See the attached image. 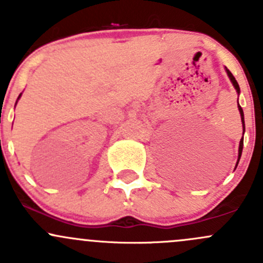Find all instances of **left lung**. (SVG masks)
Instances as JSON below:
<instances>
[{
	"label": "left lung",
	"mask_w": 263,
	"mask_h": 263,
	"mask_svg": "<svg viewBox=\"0 0 263 263\" xmlns=\"http://www.w3.org/2000/svg\"><path fill=\"white\" fill-rule=\"evenodd\" d=\"M227 73H228V76H229V78H230V80H232L233 85H234V87H235V90H237V92H238V94H239V92H240V89H239V85H238L237 80H235V78H234V76H233V73L230 72L229 70H227ZM238 109H239L240 118H242V123H243V134H245V128H246V127H245V115H243V109H242V107H240V105H239V103H238ZM242 150H243V137H242V140H240V144H239V155H238V161H239L240 155H242Z\"/></svg>",
	"instance_id": "left-lung-1"
}]
</instances>
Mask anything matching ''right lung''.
<instances>
[{
    "label": "right lung",
    "mask_w": 263,
    "mask_h": 263,
    "mask_svg": "<svg viewBox=\"0 0 263 263\" xmlns=\"http://www.w3.org/2000/svg\"><path fill=\"white\" fill-rule=\"evenodd\" d=\"M21 95V94H20ZM20 95H18V98H20ZM18 98H17V99H18Z\"/></svg>",
    "instance_id": "1"
}]
</instances>
